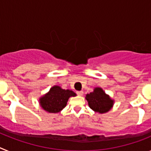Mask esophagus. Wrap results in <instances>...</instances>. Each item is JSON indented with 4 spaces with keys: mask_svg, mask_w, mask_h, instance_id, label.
<instances>
[{
    "mask_svg": "<svg viewBox=\"0 0 151 151\" xmlns=\"http://www.w3.org/2000/svg\"><path fill=\"white\" fill-rule=\"evenodd\" d=\"M76 93H77V94H78V96H82V95H83V94H84V92L82 91H77Z\"/></svg>",
    "mask_w": 151,
    "mask_h": 151,
    "instance_id": "esophagus-1",
    "label": "esophagus"
}]
</instances>
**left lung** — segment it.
I'll return each instance as SVG.
<instances>
[{
    "label": "left lung",
    "mask_w": 151,
    "mask_h": 151,
    "mask_svg": "<svg viewBox=\"0 0 151 151\" xmlns=\"http://www.w3.org/2000/svg\"><path fill=\"white\" fill-rule=\"evenodd\" d=\"M85 99L87 100L91 110L101 114L110 111L114 104V100L100 87L94 88L93 91L86 94Z\"/></svg>",
    "instance_id": "1"
}]
</instances>
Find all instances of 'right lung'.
Wrapping results in <instances>:
<instances>
[{
  "mask_svg": "<svg viewBox=\"0 0 151 151\" xmlns=\"http://www.w3.org/2000/svg\"><path fill=\"white\" fill-rule=\"evenodd\" d=\"M76 96V94L72 90H66L59 85H54L48 92L40 97L39 104L47 113H57L66 106L69 97Z\"/></svg>",
  "mask_w": 151,
  "mask_h": 151,
  "instance_id": "obj_1",
  "label": "right lung"
}]
</instances>
